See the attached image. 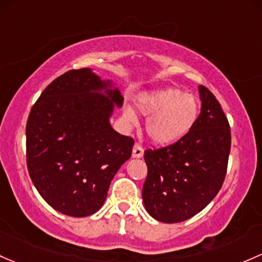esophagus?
Masks as SVG:
<instances>
[{
	"instance_id": "esophagus-1",
	"label": "esophagus",
	"mask_w": 262,
	"mask_h": 262,
	"mask_svg": "<svg viewBox=\"0 0 262 262\" xmlns=\"http://www.w3.org/2000/svg\"><path fill=\"white\" fill-rule=\"evenodd\" d=\"M143 154H144V152H143V148L142 145L139 144V143H136L133 147V152H132V156H133V158H142Z\"/></svg>"
}]
</instances>
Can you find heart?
Listing matches in <instances>:
<instances>
[{"label":"heart","mask_w":262,"mask_h":262,"mask_svg":"<svg viewBox=\"0 0 262 262\" xmlns=\"http://www.w3.org/2000/svg\"><path fill=\"white\" fill-rule=\"evenodd\" d=\"M137 108L143 115L149 117L145 124L147 136L153 143L168 145L187 136L200 115V103L194 95L183 93L177 88H164L140 94ZM124 119L136 123V112L126 106Z\"/></svg>","instance_id":"1"}]
</instances>
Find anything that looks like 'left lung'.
Listing matches in <instances>:
<instances>
[{
	"label": "left lung",
	"mask_w": 262,
	"mask_h": 262,
	"mask_svg": "<svg viewBox=\"0 0 262 262\" xmlns=\"http://www.w3.org/2000/svg\"><path fill=\"white\" fill-rule=\"evenodd\" d=\"M198 92L202 104L192 130L174 144L144 152L143 203L164 224L186 221L202 211L221 189L227 170L230 124L210 90L200 85Z\"/></svg>",
	"instance_id": "left-lung-1"
}]
</instances>
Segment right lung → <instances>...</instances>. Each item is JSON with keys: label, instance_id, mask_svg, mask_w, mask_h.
Here are the masks:
<instances>
[{"label": "right lung", "instance_id": "right-lung-1", "mask_svg": "<svg viewBox=\"0 0 262 262\" xmlns=\"http://www.w3.org/2000/svg\"><path fill=\"white\" fill-rule=\"evenodd\" d=\"M124 98L92 69L70 70L41 93L26 125V161L40 196L60 213L85 217L104 205L134 140L110 117Z\"/></svg>", "mask_w": 262, "mask_h": 262}]
</instances>
